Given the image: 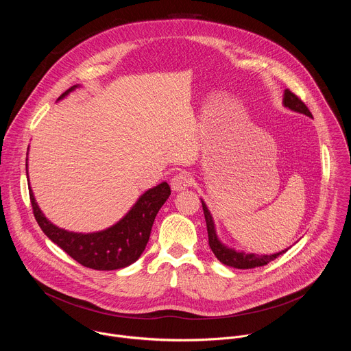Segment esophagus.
<instances>
[{
  "label": "esophagus",
  "mask_w": 351,
  "mask_h": 351,
  "mask_svg": "<svg viewBox=\"0 0 351 351\" xmlns=\"http://www.w3.org/2000/svg\"><path fill=\"white\" fill-rule=\"evenodd\" d=\"M191 182H193V178L190 173L179 172L172 178L171 187L173 191H182V190H186L189 186H191Z\"/></svg>",
  "instance_id": "34e87169"
}]
</instances>
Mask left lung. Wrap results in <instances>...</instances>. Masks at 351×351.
I'll use <instances>...</instances> for the list:
<instances>
[{"label":"left lung","mask_w":351,"mask_h":351,"mask_svg":"<svg viewBox=\"0 0 351 351\" xmlns=\"http://www.w3.org/2000/svg\"><path fill=\"white\" fill-rule=\"evenodd\" d=\"M283 106L286 108L294 111V112L304 114V115L313 118V114L310 112L307 106L294 93H291L289 88H286L285 94H283ZM202 204H203V211H204V217H206V222H207L210 247L213 250V253L215 254V257L222 264H225L228 267H232V268H237V269H252V268H256V267L267 265L268 263L274 261L275 258H278L279 256H282L283 253H286L289 250V248H286V250H283V252H279L276 254H269V256H260V254H254V253L236 252L234 248H230V247L225 245L218 239L213 215L210 214V211H208V208H207V206H206L203 199H202Z\"/></svg>","instance_id":"obj_1"}]
</instances>
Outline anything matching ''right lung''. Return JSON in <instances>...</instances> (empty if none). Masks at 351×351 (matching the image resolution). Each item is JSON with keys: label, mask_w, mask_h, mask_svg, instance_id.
Here are the masks:
<instances>
[{"label": "right lung", "mask_w": 351, "mask_h": 351, "mask_svg": "<svg viewBox=\"0 0 351 351\" xmlns=\"http://www.w3.org/2000/svg\"><path fill=\"white\" fill-rule=\"evenodd\" d=\"M76 87L79 86L68 88L58 99L66 97ZM29 195L34 218L49 240L83 267L97 271H114L129 267L138 260L148 243L154 219L171 195V187L167 182H162L147 190L119 222L94 233H76L56 226L38 208L30 187Z\"/></svg>", "instance_id": "add662e5"}]
</instances>
